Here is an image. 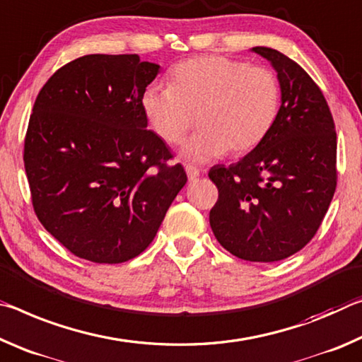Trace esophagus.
Instances as JSON below:
<instances>
[{
	"label": "esophagus",
	"mask_w": 362,
	"mask_h": 362,
	"mask_svg": "<svg viewBox=\"0 0 362 362\" xmlns=\"http://www.w3.org/2000/svg\"><path fill=\"white\" fill-rule=\"evenodd\" d=\"M186 173H187L189 181H195V180H197V177H199L200 171H199V168L192 167V165H186Z\"/></svg>",
	"instance_id": "esophagus-1"
}]
</instances>
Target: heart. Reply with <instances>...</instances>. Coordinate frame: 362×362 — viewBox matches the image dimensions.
Segmentation results:
<instances>
[{"label":"heart","mask_w":362,"mask_h":362,"mask_svg":"<svg viewBox=\"0 0 362 362\" xmlns=\"http://www.w3.org/2000/svg\"><path fill=\"white\" fill-rule=\"evenodd\" d=\"M142 112L160 139L180 142L197 115L199 132L182 146L189 162L205 163L228 151L247 153L268 138L281 107L274 72L224 56L175 65L170 86L152 83L141 96Z\"/></svg>","instance_id":"heart-1"}]
</instances>
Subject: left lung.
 I'll return each instance as SVG.
<instances>
[{
    "mask_svg": "<svg viewBox=\"0 0 362 362\" xmlns=\"http://www.w3.org/2000/svg\"><path fill=\"white\" fill-rule=\"evenodd\" d=\"M281 85L276 123L262 144L209 171L218 187L210 226L229 253L272 263L300 252L317 233L337 187V133L324 94L282 52L257 46Z\"/></svg>",
    "mask_w": 362,
    "mask_h": 362,
    "instance_id": "1",
    "label": "left lung"
}]
</instances>
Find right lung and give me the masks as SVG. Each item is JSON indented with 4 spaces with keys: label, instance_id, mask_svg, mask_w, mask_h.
Segmentation results:
<instances>
[{
    "label": "right lung",
    "instance_id": "obj_1",
    "mask_svg": "<svg viewBox=\"0 0 362 362\" xmlns=\"http://www.w3.org/2000/svg\"><path fill=\"white\" fill-rule=\"evenodd\" d=\"M158 69L138 54H88L54 72L35 100L23 144L33 210L75 257H138L186 185L142 112Z\"/></svg>",
    "mask_w": 362,
    "mask_h": 362
}]
</instances>
